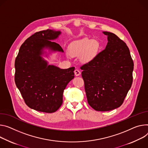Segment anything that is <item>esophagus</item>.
I'll return each instance as SVG.
<instances>
[{"mask_svg":"<svg viewBox=\"0 0 148 148\" xmlns=\"http://www.w3.org/2000/svg\"><path fill=\"white\" fill-rule=\"evenodd\" d=\"M74 74H75V76H79L80 74H81V72H80L78 70L76 69V70H75V71H74Z\"/></svg>","mask_w":148,"mask_h":148,"instance_id":"esophagus-1","label":"esophagus"}]
</instances>
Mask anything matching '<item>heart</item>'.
Listing matches in <instances>:
<instances>
[{"label":"heart","mask_w":148,"mask_h":148,"mask_svg":"<svg viewBox=\"0 0 148 148\" xmlns=\"http://www.w3.org/2000/svg\"><path fill=\"white\" fill-rule=\"evenodd\" d=\"M99 44L95 40L83 38L73 42L69 48L70 54L72 56H79V59L83 62L91 61L98 53Z\"/></svg>","instance_id":"1"}]
</instances>
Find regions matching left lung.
Here are the masks:
<instances>
[{
  "label": "left lung",
  "instance_id": "obj_1",
  "mask_svg": "<svg viewBox=\"0 0 148 148\" xmlns=\"http://www.w3.org/2000/svg\"><path fill=\"white\" fill-rule=\"evenodd\" d=\"M107 36L106 48L80 69L88 104L96 111L119 107L133 82V61L126 43L114 34Z\"/></svg>",
  "mask_w": 148,
  "mask_h": 148
}]
</instances>
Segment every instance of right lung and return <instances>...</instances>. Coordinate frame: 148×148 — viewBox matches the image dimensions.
I'll use <instances>...</instances> for the list:
<instances>
[{
    "label": "right lung",
    "mask_w": 148,
    "mask_h": 148,
    "mask_svg": "<svg viewBox=\"0 0 148 148\" xmlns=\"http://www.w3.org/2000/svg\"><path fill=\"white\" fill-rule=\"evenodd\" d=\"M60 34L51 29L35 33L21 46L15 60L16 87L26 104L39 112H56L62 105L64 89L74 78V67L60 69L48 65L41 57L44 48L64 52L58 44L51 41Z\"/></svg>",
    "instance_id": "right-lung-1"
}]
</instances>
